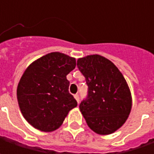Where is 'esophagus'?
Segmentation results:
<instances>
[{"label":"esophagus","instance_id":"34e87169","mask_svg":"<svg viewBox=\"0 0 154 154\" xmlns=\"http://www.w3.org/2000/svg\"><path fill=\"white\" fill-rule=\"evenodd\" d=\"M74 98L76 99V101H77V103H79V102H80V98H79V95H78V94H75V95H74Z\"/></svg>","mask_w":154,"mask_h":154}]
</instances>
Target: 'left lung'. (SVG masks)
I'll return each mask as SVG.
<instances>
[{"label": "left lung", "instance_id": "left-lung-1", "mask_svg": "<svg viewBox=\"0 0 154 154\" xmlns=\"http://www.w3.org/2000/svg\"><path fill=\"white\" fill-rule=\"evenodd\" d=\"M85 76L88 95L80 109L88 127L102 135L110 134L125 123L132 108V96L127 81L109 59L90 55L77 60Z\"/></svg>", "mask_w": 154, "mask_h": 154}]
</instances>
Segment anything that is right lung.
Returning <instances> with one entry per match:
<instances>
[{
  "label": "right lung",
  "mask_w": 154,
  "mask_h": 154,
  "mask_svg": "<svg viewBox=\"0 0 154 154\" xmlns=\"http://www.w3.org/2000/svg\"><path fill=\"white\" fill-rule=\"evenodd\" d=\"M76 66L74 57L51 52L32 62L17 87L21 113L33 128L52 132L61 127L77 102L68 92V75Z\"/></svg>",
  "instance_id": "obj_1"
}]
</instances>
